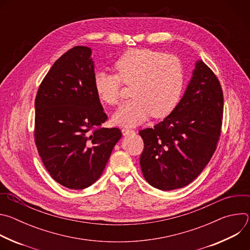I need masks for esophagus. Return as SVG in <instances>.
Segmentation results:
<instances>
[{"instance_id": "obj_1", "label": "esophagus", "mask_w": 250, "mask_h": 250, "mask_svg": "<svg viewBox=\"0 0 250 250\" xmlns=\"http://www.w3.org/2000/svg\"><path fill=\"white\" fill-rule=\"evenodd\" d=\"M122 132H123V134H124V135H128V134H130V133L134 132V130L129 129V128H123V129H122Z\"/></svg>"}]
</instances>
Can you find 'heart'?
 <instances>
[{
  "label": "heart",
  "mask_w": 250,
  "mask_h": 250,
  "mask_svg": "<svg viewBox=\"0 0 250 250\" xmlns=\"http://www.w3.org/2000/svg\"><path fill=\"white\" fill-rule=\"evenodd\" d=\"M115 70L117 74L97 71L94 87L102 101L114 105L120 102L122 82L132 86V99L114 115L117 125L135 126L150 115L166 117L180 99L184 70L175 56L151 49H130L116 61Z\"/></svg>",
  "instance_id": "heart-1"
}]
</instances>
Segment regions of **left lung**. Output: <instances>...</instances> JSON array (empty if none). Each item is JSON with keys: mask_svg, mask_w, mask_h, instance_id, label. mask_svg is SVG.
Segmentation results:
<instances>
[{"mask_svg": "<svg viewBox=\"0 0 250 250\" xmlns=\"http://www.w3.org/2000/svg\"><path fill=\"white\" fill-rule=\"evenodd\" d=\"M224 94L219 79L198 60L187 89L175 109L153 128L139 131L145 147L140 167L154 188L187 186L201 174L221 136Z\"/></svg>", "mask_w": 250, "mask_h": 250, "instance_id": "left-lung-1", "label": "left lung"}]
</instances>
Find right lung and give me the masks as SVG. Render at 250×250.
Wrapping results in <instances>:
<instances>
[{
    "mask_svg": "<svg viewBox=\"0 0 250 250\" xmlns=\"http://www.w3.org/2000/svg\"><path fill=\"white\" fill-rule=\"evenodd\" d=\"M92 50L75 46L58 58L35 98L34 141L42 163L60 185L85 189L102 175L122 137L102 127L104 114L94 87Z\"/></svg>",
    "mask_w": 250,
    "mask_h": 250,
    "instance_id": "obj_1",
    "label": "right lung"
}]
</instances>
